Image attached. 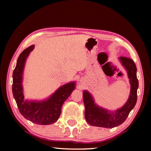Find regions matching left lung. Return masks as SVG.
Listing matches in <instances>:
<instances>
[{
	"instance_id": "1",
	"label": "left lung",
	"mask_w": 151,
	"mask_h": 151,
	"mask_svg": "<svg viewBox=\"0 0 151 151\" xmlns=\"http://www.w3.org/2000/svg\"><path fill=\"white\" fill-rule=\"evenodd\" d=\"M122 65L126 69L131 85V93L126 103L114 111H109L94 103L92 94L88 91H83V101L85 106V116L86 122L94 127L113 128L119 126L125 120L137 103L139 81L137 77V67L131 58L120 57Z\"/></svg>"
}]
</instances>
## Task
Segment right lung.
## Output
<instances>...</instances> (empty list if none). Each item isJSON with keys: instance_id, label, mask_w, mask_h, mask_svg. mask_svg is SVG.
Instances as JSON below:
<instances>
[{"instance_id": "add662e5", "label": "right lung", "mask_w": 151, "mask_h": 151, "mask_svg": "<svg viewBox=\"0 0 151 151\" xmlns=\"http://www.w3.org/2000/svg\"><path fill=\"white\" fill-rule=\"evenodd\" d=\"M35 45L27 48L20 53L12 74V94L20 114L33 123L47 125L54 123L59 118L61 108L65 101L75 89V82H70L60 86L54 93L42 101L24 99L22 87L23 71L27 58L33 50Z\"/></svg>"}]
</instances>
